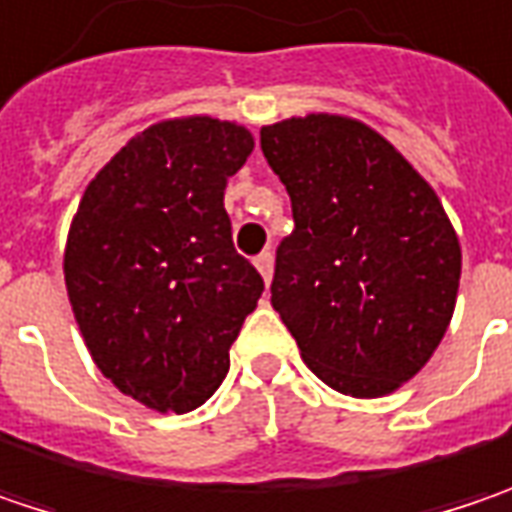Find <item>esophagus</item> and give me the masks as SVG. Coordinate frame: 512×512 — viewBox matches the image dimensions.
Instances as JSON below:
<instances>
[{"mask_svg": "<svg viewBox=\"0 0 512 512\" xmlns=\"http://www.w3.org/2000/svg\"><path fill=\"white\" fill-rule=\"evenodd\" d=\"M253 265L262 273L265 285H270V279H273V256H270V253H259V256L253 259Z\"/></svg>", "mask_w": 512, "mask_h": 512, "instance_id": "34e87169", "label": "esophagus"}]
</instances>
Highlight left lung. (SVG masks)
Instances as JSON below:
<instances>
[{"mask_svg": "<svg viewBox=\"0 0 512 512\" xmlns=\"http://www.w3.org/2000/svg\"><path fill=\"white\" fill-rule=\"evenodd\" d=\"M262 152L296 224L276 250L273 308L325 386L392 395L429 363L458 299L461 244L441 198L357 117L270 123Z\"/></svg>", "mask_w": 512, "mask_h": 512, "instance_id": "1", "label": "left lung"}]
</instances>
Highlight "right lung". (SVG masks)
<instances>
[{
  "label": "right lung",
  "mask_w": 512,
  "mask_h": 512,
  "mask_svg": "<svg viewBox=\"0 0 512 512\" xmlns=\"http://www.w3.org/2000/svg\"><path fill=\"white\" fill-rule=\"evenodd\" d=\"M250 152V129L233 120L152 123L91 178L71 218L63 273L83 343L146 409L184 415L213 395L265 291L224 210Z\"/></svg>",
  "instance_id": "obj_1"
}]
</instances>
